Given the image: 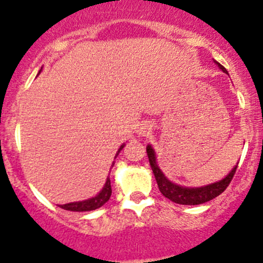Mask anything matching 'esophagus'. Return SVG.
<instances>
[{
    "mask_svg": "<svg viewBox=\"0 0 263 263\" xmlns=\"http://www.w3.org/2000/svg\"><path fill=\"white\" fill-rule=\"evenodd\" d=\"M150 127L146 126V124H142V126H140L139 128V135H141V136H146L148 135V132H150Z\"/></svg>",
    "mask_w": 263,
    "mask_h": 263,
    "instance_id": "34e87169",
    "label": "esophagus"
}]
</instances>
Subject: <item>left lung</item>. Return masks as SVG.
<instances>
[{
  "label": "left lung",
  "instance_id": "8db88e82",
  "mask_svg": "<svg viewBox=\"0 0 263 263\" xmlns=\"http://www.w3.org/2000/svg\"><path fill=\"white\" fill-rule=\"evenodd\" d=\"M216 65L221 68V71L228 72L225 70V67L220 63L216 62ZM146 153L148 156V161H150L151 169H153V173L155 176L156 183H158V187L160 190V192L163 193V196H165L166 198H169L173 202L179 203V205H200V203H205L208 201L213 200V198L217 197L219 195H221L227 187L229 185V183L232 182L233 177H234L235 171H237V166L232 169L229 174L225 177L224 179L219 182L211 183L209 185H203V187H183V185H178L176 183L171 182L163 174V172L160 171V168L156 164V158H155V151L151 147V145H147Z\"/></svg>",
  "mask_w": 263,
  "mask_h": 263
}]
</instances>
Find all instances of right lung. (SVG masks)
Instances as JSON below:
<instances>
[{"mask_svg":"<svg viewBox=\"0 0 263 263\" xmlns=\"http://www.w3.org/2000/svg\"><path fill=\"white\" fill-rule=\"evenodd\" d=\"M123 146L124 145H122V146L118 148L117 155H118L119 151L123 148ZM110 195H112V187H110V179L109 177H108L103 190L100 191L95 197L89 198V200H85V201H79V202L65 203V205H60V208L63 209V210L79 211V213H80V211H91V210H95V209H99L100 206L104 205V203L110 198Z\"/></svg>","mask_w":263,"mask_h":263,"instance_id":"right-lung-1","label":"right lung"}]
</instances>
